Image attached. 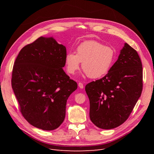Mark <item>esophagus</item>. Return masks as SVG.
Masks as SVG:
<instances>
[{
    "mask_svg": "<svg viewBox=\"0 0 154 154\" xmlns=\"http://www.w3.org/2000/svg\"><path fill=\"white\" fill-rule=\"evenodd\" d=\"M78 87H80V88H83V83H78Z\"/></svg>",
    "mask_w": 154,
    "mask_h": 154,
    "instance_id": "1",
    "label": "esophagus"
}]
</instances>
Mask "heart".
<instances>
[{
    "instance_id": "1",
    "label": "heart",
    "mask_w": 154,
    "mask_h": 154,
    "mask_svg": "<svg viewBox=\"0 0 154 154\" xmlns=\"http://www.w3.org/2000/svg\"><path fill=\"white\" fill-rule=\"evenodd\" d=\"M116 57V50L111 46L104 45L96 40L83 42L76 48V54L69 53L65 58L67 72L76 74L80 67L91 78L105 75L112 67Z\"/></svg>"
}]
</instances>
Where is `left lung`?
<instances>
[{"label": "left lung", "instance_id": "left-lung-1", "mask_svg": "<svg viewBox=\"0 0 154 154\" xmlns=\"http://www.w3.org/2000/svg\"><path fill=\"white\" fill-rule=\"evenodd\" d=\"M143 89V67L137 51L127 43L106 75L85 86L91 122L102 129L119 127L128 119Z\"/></svg>", "mask_w": 154, "mask_h": 154}]
</instances>
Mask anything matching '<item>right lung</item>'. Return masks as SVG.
<instances>
[{"label":"right lung","mask_w":154,"mask_h":154,"mask_svg":"<svg viewBox=\"0 0 154 154\" xmlns=\"http://www.w3.org/2000/svg\"><path fill=\"white\" fill-rule=\"evenodd\" d=\"M66 54L53 37L41 36L23 48L14 63L12 88L22 116L35 127L53 130L66 117L68 97L78 87L63 69Z\"/></svg>","instance_id":"1"}]
</instances>
